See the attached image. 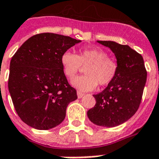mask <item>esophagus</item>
<instances>
[{
	"label": "esophagus",
	"instance_id": "esophagus-1",
	"mask_svg": "<svg viewBox=\"0 0 159 159\" xmlns=\"http://www.w3.org/2000/svg\"><path fill=\"white\" fill-rule=\"evenodd\" d=\"M77 97H78L79 99H80V98H82V97L84 96V94H83V93H82V92H77Z\"/></svg>",
	"mask_w": 159,
	"mask_h": 159
}]
</instances>
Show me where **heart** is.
I'll list each match as a JSON object with an SVG mask.
<instances>
[{
	"mask_svg": "<svg viewBox=\"0 0 159 159\" xmlns=\"http://www.w3.org/2000/svg\"><path fill=\"white\" fill-rule=\"evenodd\" d=\"M61 64L66 77L72 78L85 67L86 75L79 76L72 80V86L81 92L94 90L99 83L106 86L113 81L117 73V63L108 57L107 53L97 48H83L78 54L66 51L61 56Z\"/></svg>",
	"mask_w": 159,
	"mask_h": 159,
	"instance_id": "b5f03b06",
	"label": "heart"
}]
</instances>
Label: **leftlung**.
Here are the masks:
<instances>
[{
	"mask_svg": "<svg viewBox=\"0 0 159 159\" xmlns=\"http://www.w3.org/2000/svg\"><path fill=\"white\" fill-rule=\"evenodd\" d=\"M116 56L117 73L102 92L93 95L96 105L87 111L92 123L103 127H116L135 114L140 105L147 80L143 57L128 45L114 41L97 40Z\"/></svg>",
	"mask_w": 159,
	"mask_h": 159,
	"instance_id": "left-lung-1",
	"label": "left lung"
}]
</instances>
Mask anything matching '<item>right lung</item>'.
<instances>
[{"mask_svg": "<svg viewBox=\"0 0 159 159\" xmlns=\"http://www.w3.org/2000/svg\"><path fill=\"white\" fill-rule=\"evenodd\" d=\"M80 42L57 34H39L28 39L12 57L9 92L26 125L46 130L64 120L67 106L77 96L67 82L61 56Z\"/></svg>", "mask_w": 159, "mask_h": 159, "instance_id": "1", "label": "right lung"}]
</instances>
